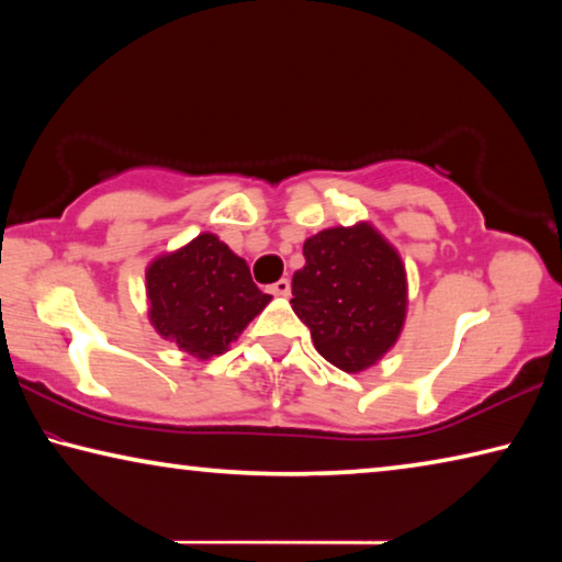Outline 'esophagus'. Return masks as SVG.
Returning <instances> with one entry per match:
<instances>
[{"mask_svg":"<svg viewBox=\"0 0 562 562\" xmlns=\"http://www.w3.org/2000/svg\"><path fill=\"white\" fill-rule=\"evenodd\" d=\"M290 290H292V284H290V280H284V278L274 282L272 288H270V292H272V294H280V297H288Z\"/></svg>","mask_w":562,"mask_h":562,"instance_id":"esophagus-1","label":"esophagus"}]
</instances>
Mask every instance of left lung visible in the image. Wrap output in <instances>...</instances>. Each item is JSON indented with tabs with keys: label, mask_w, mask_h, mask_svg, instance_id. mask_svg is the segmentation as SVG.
Here are the masks:
<instances>
[{
	"label": "left lung",
	"mask_w": 562,
	"mask_h": 562,
	"mask_svg": "<svg viewBox=\"0 0 562 562\" xmlns=\"http://www.w3.org/2000/svg\"><path fill=\"white\" fill-rule=\"evenodd\" d=\"M292 310L329 364L359 374L382 361L406 322L402 255L372 223L327 227L304 240Z\"/></svg>",
	"instance_id": "1"
}]
</instances>
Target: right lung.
<instances>
[{"label":"right lung","instance_id":"right-lung-1","mask_svg":"<svg viewBox=\"0 0 562 562\" xmlns=\"http://www.w3.org/2000/svg\"><path fill=\"white\" fill-rule=\"evenodd\" d=\"M148 319L166 341L207 361L231 349L270 304L247 262L215 233L160 252L146 268Z\"/></svg>","mask_w":562,"mask_h":562}]
</instances>
